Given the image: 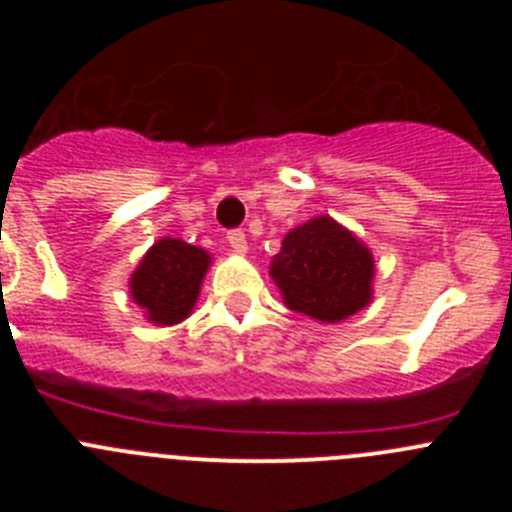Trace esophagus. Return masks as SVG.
Masks as SVG:
<instances>
[{"mask_svg":"<svg viewBox=\"0 0 512 512\" xmlns=\"http://www.w3.org/2000/svg\"><path fill=\"white\" fill-rule=\"evenodd\" d=\"M228 243H230V248H233L235 253H246V248H248V243H246V233H243V230H228Z\"/></svg>","mask_w":512,"mask_h":512,"instance_id":"1","label":"esophagus"}]
</instances>
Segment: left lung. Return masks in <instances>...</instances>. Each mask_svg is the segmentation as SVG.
<instances>
[{"label": "left lung", "mask_w": 512, "mask_h": 512, "mask_svg": "<svg viewBox=\"0 0 512 512\" xmlns=\"http://www.w3.org/2000/svg\"><path fill=\"white\" fill-rule=\"evenodd\" d=\"M269 274L289 310L323 323L346 320L372 300V253L328 215L287 233Z\"/></svg>", "instance_id": "obj_1"}]
</instances>
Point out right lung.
<instances>
[{"label":"right lung","instance_id":"obj_1","mask_svg":"<svg viewBox=\"0 0 512 512\" xmlns=\"http://www.w3.org/2000/svg\"><path fill=\"white\" fill-rule=\"evenodd\" d=\"M210 256L202 248L179 238L158 241L146 259L140 261L130 279L133 300L148 312V320L158 325H174L192 312L200 297Z\"/></svg>","mask_w":512,"mask_h":512}]
</instances>
